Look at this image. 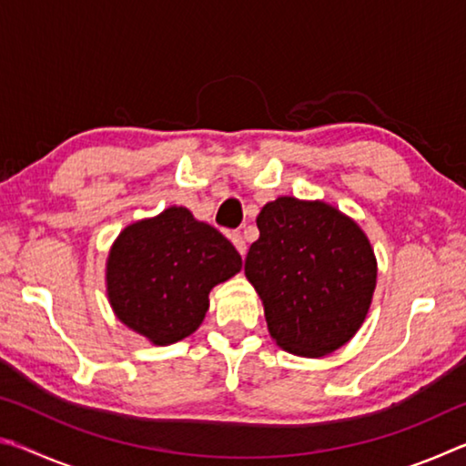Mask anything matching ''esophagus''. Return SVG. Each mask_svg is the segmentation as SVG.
<instances>
[{"instance_id":"34e87169","label":"esophagus","mask_w":466,"mask_h":466,"mask_svg":"<svg viewBox=\"0 0 466 466\" xmlns=\"http://www.w3.org/2000/svg\"><path fill=\"white\" fill-rule=\"evenodd\" d=\"M230 240L234 242V247H236V250L240 252V255H247V242H244L240 232H232L230 234Z\"/></svg>"}]
</instances>
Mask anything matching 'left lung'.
I'll return each instance as SVG.
<instances>
[{"instance_id":"8db88e82","label":"left lung","mask_w":466,"mask_h":466,"mask_svg":"<svg viewBox=\"0 0 466 466\" xmlns=\"http://www.w3.org/2000/svg\"><path fill=\"white\" fill-rule=\"evenodd\" d=\"M244 275L283 350L322 358L358 333L372 304L376 257L351 218L325 201L278 197L257 218Z\"/></svg>"}]
</instances>
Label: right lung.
Returning a JSON list of instances; mask_svg holds the SVG:
<instances>
[{
	"label": "right lung",
	"instance_id": "obj_1",
	"mask_svg": "<svg viewBox=\"0 0 466 466\" xmlns=\"http://www.w3.org/2000/svg\"><path fill=\"white\" fill-rule=\"evenodd\" d=\"M238 250L187 208L125 228L106 261V294L123 325L154 345L195 333L209 309V291L240 271Z\"/></svg>",
	"mask_w": 466,
	"mask_h": 466
}]
</instances>
